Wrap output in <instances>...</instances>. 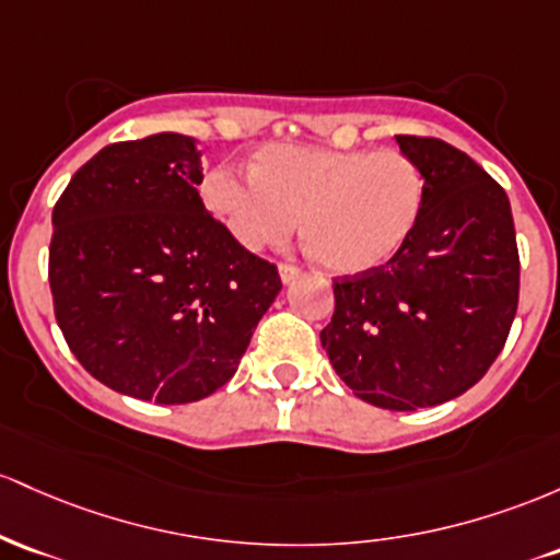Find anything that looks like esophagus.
Masks as SVG:
<instances>
[{
  "label": "esophagus",
  "instance_id": "obj_1",
  "mask_svg": "<svg viewBox=\"0 0 560 560\" xmlns=\"http://www.w3.org/2000/svg\"><path fill=\"white\" fill-rule=\"evenodd\" d=\"M278 272H280V280L285 282V285H291L293 280H299V267H293V264H280L278 267Z\"/></svg>",
  "mask_w": 560,
  "mask_h": 560
}]
</instances>
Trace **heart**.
I'll return each mask as SVG.
<instances>
[{"mask_svg": "<svg viewBox=\"0 0 560 560\" xmlns=\"http://www.w3.org/2000/svg\"><path fill=\"white\" fill-rule=\"evenodd\" d=\"M209 211L243 248L275 246L296 230L328 272L386 267L416 232L425 177L401 150L269 144L254 172L217 166L203 182Z\"/></svg>", "mask_w": 560, "mask_h": 560, "instance_id": "1", "label": "heart"}]
</instances>
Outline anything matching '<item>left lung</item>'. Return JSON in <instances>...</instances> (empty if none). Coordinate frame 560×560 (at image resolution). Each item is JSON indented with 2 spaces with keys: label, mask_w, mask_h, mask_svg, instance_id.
Wrapping results in <instances>:
<instances>
[{
  "label": "left lung",
  "mask_w": 560,
  "mask_h": 560,
  "mask_svg": "<svg viewBox=\"0 0 560 560\" xmlns=\"http://www.w3.org/2000/svg\"><path fill=\"white\" fill-rule=\"evenodd\" d=\"M425 177V206L386 267L336 280L319 332L341 381L410 412L460 397L498 360L518 306V248L505 190L463 150L397 137Z\"/></svg>",
  "instance_id": "left-lung-1"
}]
</instances>
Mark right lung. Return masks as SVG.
<instances>
[{
	"label": "right lung",
	"instance_id": "1",
	"mask_svg": "<svg viewBox=\"0 0 560 560\" xmlns=\"http://www.w3.org/2000/svg\"><path fill=\"white\" fill-rule=\"evenodd\" d=\"M196 137L100 150L52 211L55 317L92 378L187 405L235 375L282 282L206 211Z\"/></svg>",
	"mask_w": 560,
	"mask_h": 560
}]
</instances>
